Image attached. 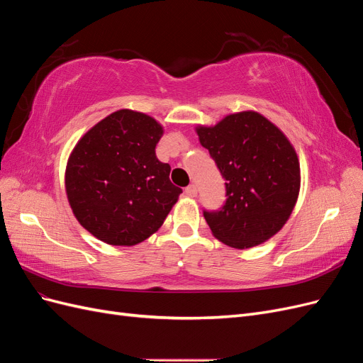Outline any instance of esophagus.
I'll use <instances>...</instances> for the list:
<instances>
[{"instance_id": "34e87169", "label": "esophagus", "mask_w": 363, "mask_h": 363, "mask_svg": "<svg viewBox=\"0 0 363 363\" xmlns=\"http://www.w3.org/2000/svg\"><path fill=\"white\" fill-rule=\"evenodd\" d=\"M184 192H186V195L191 196V199H194V196H196V186L195 184H189L188 188L184 189Z\"/></svg>"}]
</instances>
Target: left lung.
Listing matches in <instances>:
<instances>
[{"label":"left lung","instance_id":"1","mask_svg":"<svg viewBox=\"0 0 363 363\" xmlns=\"http://www.w3.org/2000/svg\"><path fill=\"white\" fill-rule=\"evenodd\" d=\"M195 131L225 179V204L204 212L212 235L238 250L267 242L288 223L298 200L301 171L291 140L255 111L230 113Z\"/></svg>","mask_w":363,"mask_h":363}]
</instances>
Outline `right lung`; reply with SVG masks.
Segmentation results:
<instances>
[{"instance_id":"right-lung-1","label":"right lung","mask_w":363,"mask_h":363,"mask_svg":"<svg viewBox=\"0 0 363 363\" xmlns=\"http://www.w3.org/2000/svg\"><path fill=\"white\" fill-rule=\"evenodd\" d=\"M163 125L121 108L79 139L65 169V191L77 221L104 244L131 247L156 233L182 189L156 157Z\"/></svg>"}]
</instances>
